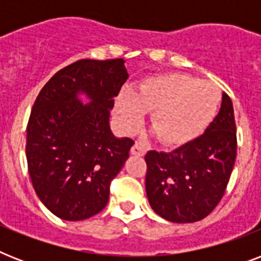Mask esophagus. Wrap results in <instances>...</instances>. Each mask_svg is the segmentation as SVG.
I'll list each match as a JSON object with an SVG mask.
<instances>
[{
    "instance_id": "34e87169",
    "label": "esophagus",
    "mask_w": 261,
    "mask_h": 261,
    "mask_svg": "<svg viewBox=\"0 0 261 261\" xmlns=\"http://www.w3.org/2000/svg\"><path fill=\"white\" fill-rule=\"evenodd\" d=\"M145 151H146V149L143 146V143L138 142V141L134 143V146L131 147V154L133 155H143Z\"/></svg>"
}]
</instances>
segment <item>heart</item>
Returning a JSON list of instances; mask_svg holds the SVG:
<instances>
[{
    "label": "heart",
    "mask_w": 261,
    "mask_h": 261,
    "mask_svg": "<svg viewBox=\"0 0 261 261\" xmlns=\"http://www.w3.org/2000/svg\"><path fill=\"white\" fill-rule=\"evenodd\" d=\"M221 93L213 84L182 73L150 77L135 92L124 90L115 102L123 130L133 134L142 127L147 111L151 126L167 145L182 146L206 131L218 112Z\"/></svg>",
    "instance_id": "heart-1"
}]
</instances>
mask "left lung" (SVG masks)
<instances>
[{"mask_svg": "<svg viewBox=\"0 0 261 261\" xmlns=\"http://www.w3.org/2000/svg\"><path fill=\"white\" fill-rule=\"evenodd\" d=\"M237 154L234 111L222 93L218 115L192 142L172 151L150 150L146 195L151 208L174 223L198 222L222 199Z\"/></svg>", "mask_w": 261, "mask_h": 261, "instance_id": "8db88e82", "label": "left lung"}]
</instances>
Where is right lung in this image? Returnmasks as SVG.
<instances>
[{
  "instance_id": "add662e5",
  "label": "right lung",
  "mask_w": 261,
  "mask_h": 261,
  "mask_svg": "<svg viewBox=\"0 0 261 261\" xmlns=\"http://www.w3.org/2000/svg\"><path fill=\"white\" fill-rule=\"evenodd\" d=\"M122 58L81 59L40 90L27 127L35 192L58 218L83 221L107 206L110 184L134 145L111 131L115 97L128 79Z\"/></svg>"
}]
</instances>
